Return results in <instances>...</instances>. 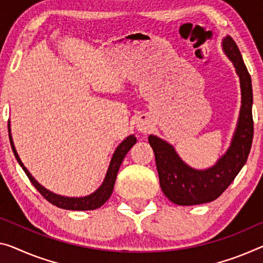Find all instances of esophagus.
<instances>
[{
	"label": "esophagus",
	"instance_id": "obj_1",
	"mask_svg": "<svg viewBox=\"0 0 263 263\" xmlns=\"http://www.w3.org/2000/svg\"><path fill=\"white\" fill-rule=\"evenodd\" d=\"M136 129L141 133H147L151 129V124L144 118H140L136 121Z\"/></svg>",
	"mask_w": 263,
	"mask_h": 263
}]
</instances>
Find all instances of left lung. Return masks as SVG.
Returning a JSON list of instances; mask_svg holds the SVG:
<instances>
[{
    "label": "left lung",
    "instance_id": "1",
    "mask_svg": "<svg viewBox=\"0 0 263 263\" xmlns=\"http://www.w3.org/2000/svg\"><path fill=\"white\" fill-rule=\"evenodd\" d=\"M224 54L240 78L241 110L232 143L213 167L194 169L183 162L173 145L155 135L148 137L155 154L160 185L165 196L179 205H194L216 200L247 162L254 134L252 79L236 43L229 35L222 41Z\"/></svg>",
    "mask_w": 263,
    "mask_h": 263
}]
</instances>
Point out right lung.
Here are the masks:
<instances>
[{
  "instance_id": "obj_1",
  "label": "right lung",
  "mask_w": 263,
  "mask_h": 263,
  "mask_svg": "<svg viewBox=\"0 0 263 263\" xmlns=\"http://www.w3.org/2000/svg\"><path fill=\"white\" fill-rule=\"evenodd\" d=\"M8 130H9L10 144H11V149H13L14 155L16 157V160H17V162L20 163V165L22 167L24 173L27 174L28 179L30 180V182L33 183L34 187L37 189L44 199L49 201L51 204H54L56 207L62 208V209H68V211H92V209H98L101 207V205L106 203V201L111 195L112 189H114L116 176H118L120 165L122 163L124 156L127 155L129 149L136 143V137L134 135H130L119 144V147L116 148V151L114 152V155L111 157L110 164H109L108 172L106 174V177H104L103 180V183L101 184V187H99L98 191H95L94 193L90 194V195L83 196V197H67V196L58 195V194L48 191V189H46L43 185L40 184L37 181L31 176V174L28 172V169L26 167H24V164L22 163V161L20 159L17 152H16L15 149L13 137H11V133H10V123L8 124Z\"/></svg>"
}]
</instances>
